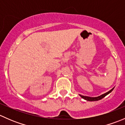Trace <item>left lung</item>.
Instances as JSON below:
<instances>
[{
    "label": "left lung",
    "instance_id": "left-lung-1",
    "mask_svg": "<svg viewBox=\"0 0 125 125\" xmlns=\"http://www.w3.org/2000/svg\"><path fill=\"white\" fill-rule=\"evenodd\" d=\"M114 87L113 88V89H111L110 91H109L108 92H107V93H104V94H102V95H100V96H98V97H88V96H84V95H80V94H79V95H80V97H81L82 99H85V100H87V101H91V102H94V101H98V100H101L102 99H103V97H104L106 96V95H107L108 94H109V93H111L112 91L114 89Z\"/></svg>",
    "mask_w": 125,
    "mask_h": 125
}]
</instances>
